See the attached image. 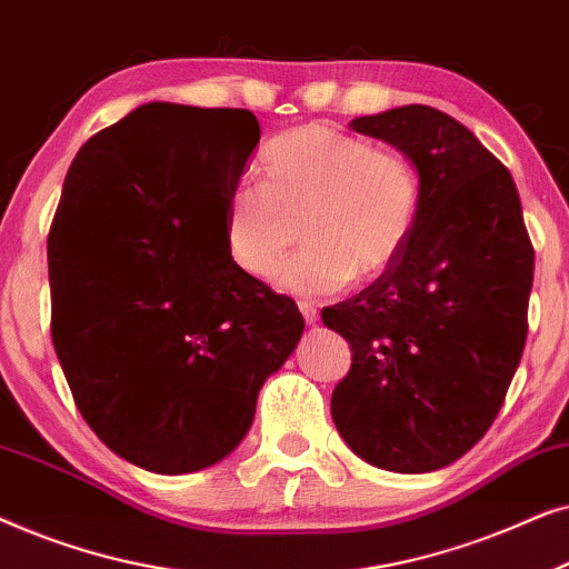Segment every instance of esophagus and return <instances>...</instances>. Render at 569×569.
<instances>
[{"instance_id":"obj_1","label":"esophagus","mask_w":569,"mask_h":569,"mask_svg":"<svg viewBox=\"0 0 569 569\" xmlns=\"http://www.w3.org/2000/svg\"><path fill=\"white\" fill-rule=\"evenodd\" d=\"M298 308H300V313H302V318H306V323L308 326H313V323H318V310H316V306H310V302H298Z\"/></svg>"}]
</instances>
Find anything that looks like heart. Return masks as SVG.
Here are the masks:
<instances>
[{
	"mask_svg": "<svg viewBox=\"0 0 569 569\" xmlns=\"http://www.w3.org/2000/svg\"><path fill=\"white\" fill-rule=\"evenodd\" d=\"M263 181L243 178L224 204V243L246 274L269 277L302 214L306 246L277 271V287L323 298L393 267L415 236L422 186L407 154L326 123L290 129L261 154Z\"/></svg>",
	"mask_w": 569,
	"mask_h": 569,
	"instance_id": "1",
	"label": "heart"
}]
</instances>
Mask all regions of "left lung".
<instances>
[{"label":"left lung","mask_w":569,"mask_h":569,"mask_svg":"<svg viewBox=\"0 0 569 569\" xmlns=\"http://www.w3.org/2000/svg\"><path fill=\"white\" fill-rule=\"evenodd\" d=\"M349 127L407 154L422 204L399 261L321 310L352 349L331 417L362 461L438 471L485 438L516 376L533 246L510 170L453 116L401 106Z\"/></svg>","instance_id":"1"}]
</instances>
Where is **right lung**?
Listing matches in <instances>:
<instances>
[{
  "mask_svg": "<svg viewBox=\"0 0 569 569\" xmlns=\"http://www.w3.org/2000/svg\"><path fill=\"white\" fill-rule=\"evenodd\" d=\"M259 139L243 108L154 100L90 137L67 173L49 232L53 349L84 422L144 471L230 456L306 329L224 243Z\"/></svg>",
  "mask_w": 569,
  "mask_h": 569,
  "instance_id": "add662e5",
  "label": "right lung"
}]
</instances>
